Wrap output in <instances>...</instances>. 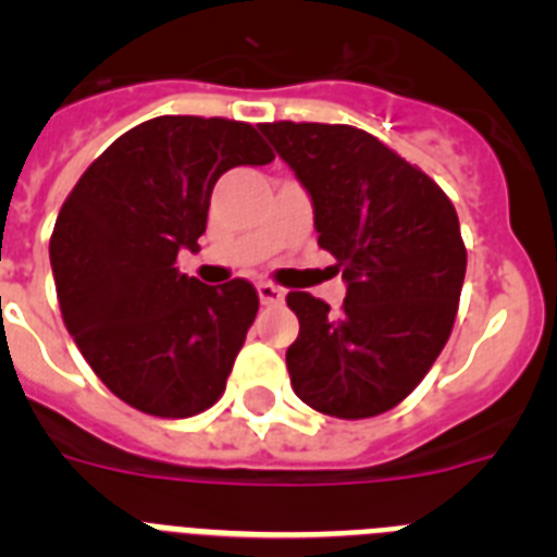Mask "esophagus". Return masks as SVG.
<instances>
[{
  "instance_id": "34e87169",
  "label": "esophagus",
  "mask_w": 557,
  "mask_h": 557,
  "mask_svg": "<svg viewBox=\"0 0 557 557\" xmlns=\"http://www.w3.org/2000/svg\"><path fill=\"white\" fill-rule=\"evenodd\" d=\"M256 293H259V301H262L264 307H275V304L284 301V289L275 287V284H270V282L259 284V287H256Z\"/></svg>"
}]
</instances>
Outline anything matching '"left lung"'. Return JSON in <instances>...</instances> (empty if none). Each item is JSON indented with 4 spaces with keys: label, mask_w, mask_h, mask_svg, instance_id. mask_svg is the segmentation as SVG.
<instances>
[{
    "label": "left lung",
    "mask_w": 557,
    "mask_h": 557,
    "mask_svg": "<svg viewBox=\"0 0 557 557\" xmlns=\"http://www.w3.org/2000/svg\"><path fill=\"white\" fill-rule=\"evenodd\" d=\"M312 200L318 245L337 259V314L289 293L301 332L289 385L334 418H371L410 396L444 351L466 278V245L444 189L351 125H259Z\"/></svg>",
    "instance_id": "1"
}]
</instances>
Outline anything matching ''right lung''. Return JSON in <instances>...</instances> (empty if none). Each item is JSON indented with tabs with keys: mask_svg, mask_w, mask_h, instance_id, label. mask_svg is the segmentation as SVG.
<instances>
[{
	"mask_svg": "<svg viewBox=\"0 0 557 557\" xmlns=\"http://www.w3.org/2000/svg\"><path fill=\"white\" fill-rule=\"evenodd\" d=\"M270 161L253 125L156 116L122 133L63 203L49 239L63 323L125 405L189 418L223 396L259 295L245 278L200 284L175 259L200 250L220 175Z\"/></svg>",
	"mask_w": 557,
	"mask_h": 557,
	"instance_id": "right-lung-1",
	"label": "right lung"
}]
</instances>
